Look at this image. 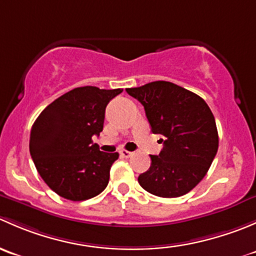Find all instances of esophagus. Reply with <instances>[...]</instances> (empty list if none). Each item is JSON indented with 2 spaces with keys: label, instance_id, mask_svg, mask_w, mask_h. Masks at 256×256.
I'll return each mask as SVG.
<instances>
[{
  "label": "esophagus",
  "instance_id": "obj_1",
  "mask_svg": "<svg viewBox=\"0 0 256 256\" xmlns=\"http://www.w3.org/2000/svg\"><path fill=\"white\" fill-rule=\"evenodd\" d=\"M120 154L122 157H125V158H128V157H131L134 154V152H130L128 151V150H121L120 151Z\"/></svg>",
  "mask_w": 256,
  "mask_h": 256
}]
</instances>
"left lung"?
Wrapping results in <instances>:
<instances>
[{"instance_id":"1","label":"left lung","mask_w":256,"mask_h":256,"mask_svg":"<svg viewBox=\"0 0 256 256\" xmlns=\"http://www.w3.org/2000/svg\"><path fill=\"white\" fill-rule=\"evenodd\" d=\"M126 92L144 105L152 132L164 138L158 156L151 154V166L138 176L140 186L164 198L192 190L207 174L218 151V131L207 102L164 80Z\"/></svg>"}]
</instances>
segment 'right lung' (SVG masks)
<instances>
[{
  "label": "right lung",
  "instance_id": "right-lung-1",
  "mask_svg": "<svg viewBox=\"0 0 256 256\" xmlns=\"http://www.w3.org/2000/svg\"><path fill=\"white\" fill-rule=\"evenodd\" d=\"M122 89L80 86L54 100L34 121L30 152L48 187L66 200H90L106 188L118 154L92 142L102 131L105 109Z\"/></svg>",
  "mask_w": 256,
  "mask_h": 256
}]
</instances>
